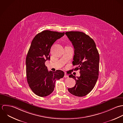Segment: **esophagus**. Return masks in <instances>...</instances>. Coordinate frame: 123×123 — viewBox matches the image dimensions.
Segmentation results:
<instances>
[{
    "label": "esophagus",
    "instance_id": "1",
    "mask_svg": "<svg viewBox=\"0 0 123 123\" xmlns=\"http://www.w3.org/2000/svg\"><path fill=\"white\" fill-rule=\"evenodd\" d=\"M64 77H68V75L66 74V73H65V75H64Z\"/></svg>",
    "mask_w": 123,
    "mask_h": 123
}]
</instances>
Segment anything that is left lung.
Wrapping results in <instances>:
<instances>
[{"mask_svg": "<svg viewBox=\"0 0 123 123\" xmlns=\"http://www.w3.org/2000/svg\"><path fill=\"white\" fill-rule=\"evenodd\" d=\"M73 45L74 55L72 62L76 66L72 71L80 70V75L76 77L72 74L69 75L75 79V85L68 90L77 97H84L94 88L99 75V55L94 40L85 33L79 31L66 32Z\"/></svg>", "mask_w": 123, "mask_h": 123, "instance_id": "obj_1", "label": "left lung"}]
</instances>
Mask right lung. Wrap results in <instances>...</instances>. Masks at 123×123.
I'll list each match as a JSON object with an SVG mask.
<instances>
[{"label":"right lung","mask_w":123,"mask_h":123,"mask_svg":"<svg viewBox=\"0 0 123 123\" xmlns=\"http://www.w3.org/2000/svg\"><path fill=\"white\" fill-rule=\"evenodd\" d=\"M64 35V32L44 30L37 34L32 41L26 57V79L32 91L39 97H45L51 94L55 81L64 76L62 70L49 71L45 65V62L50 60L52 46Z\"/></svg>","instance_id":"1"}]
</instances>
